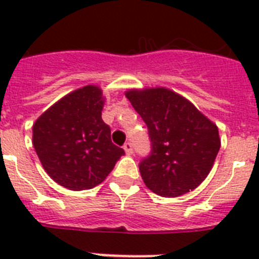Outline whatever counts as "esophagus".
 Returning a JSON list of instances; mask_svg holds the SVG:
<instances>
[{"instance_id":"34e87169","label":"esophagus","mask_w":259,"mask_h":259,"mask_svg":"<svg viewBox=\"0 0 259 259\" xmlns=\"http://www.w3.org/2000/svg\"><path fill=\"white\" fill-rule=\"evenodd\" d=\"M123 149H125L126 154H133V145H132V142H126L125 145H123Z\"/></svg>"}]
</instances>
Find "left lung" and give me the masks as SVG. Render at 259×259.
<instances>
[{
	"label": "left lung",
	"instance_id": "8db88e82",
	"mask_svg": "<svg viewBox=\"0 0 259 259\" xmlns=\"http://www.w3.org/2000/svg\"><path fill=\"white\" fill-rule=\"evenodd\" d=\"M148 126L152 152L140 164L145 185L164 197L193 191L212 169L221 149L218 126L193 103L165 87L125 93Z\"/></svg>",
	"mask_w": 259,
	"mask_h": 259
}]
</instances>
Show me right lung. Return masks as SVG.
<instances>
[{"label":"right lung","instance_id":"1","mask_svg":"<svg viewBox=\"0 0 259 259\" xmlns=\"http://www.w3.org/2000/svg\"><path fill=\"white\" fill-rule=\"evenodd\" d=\"M105 98L89 84L59 99L33 123L32 141L48 176L71 191L91 189L113 170L122 148L102 119Z\"/></svg>","mask_w":259,"mask_h":259}]
</instances>
